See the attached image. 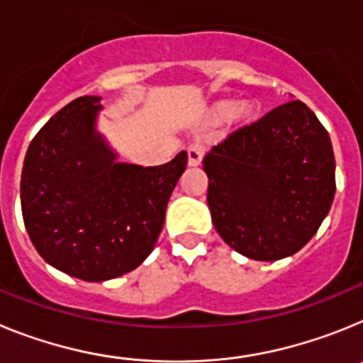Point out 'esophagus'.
<instances>
[{"label": "esophagus", "instance_id": "1", "mask_svg": "<svg viewBox=\"0 0 363 363\" xmlns=\"http://www.w3.org/2000/svg\"><path fill=\"white\" fill-rule=\"evenodd\" d=\"M201 160H203V145L201 143H192L187 149V165L198 167L201 165Z\"/></svg>", "mask_w": 363, "mask_h": 363}]
</instances>
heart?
I'll list each match as a JSON object with an SVG mask.
<instances>
[{
  "instance_id": "1",
  "label": "heart",
  "mask_w": 363,
  "mask_h": 363,
  "mask_svg": "<svg viewBox=\"0 0 363 363\" xmlns=\"http://www.w3.org/2000/svg\"><path fill=\"white\" fill-rule=\"evenodd\" d=\"M230 116L240 125H251L258 121L259 107L255 101H245V104L238 105V101H233V99H221L211 108V118L214 121H225Z\"/></svg>"
}]
</instances>
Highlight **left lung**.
I'll list each match as a JSON object with an SVG mask.
<instances>
[{"mask_svg":"<svg viewBox=\"0 0 363 363\" xmlns=\"http://www.w3.org/2000/svg\"><path fill=\"white\" fill-rule=\"evenodd\" d=\"M335 152L316 114L289 99L203 160L207 203L223 242L277 262L313 238L335 200Z\"/></svg>","mask_w":363,"mask_h":363,"instance_id":"8db88e82","label":"left lung"}]
</instances>
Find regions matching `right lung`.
Segmentation results:
<instances>
[{
	"mask_svg": "<svg viewBox=\"0 0 363 363\" xmlns=\"http://www.w3.org/2000/svg\"><path fill=\"white\" fill-rule=\"evenodd\" d=\"M99 96L57 111L30 142L21 172V213L49 265L85 281L134 271L152 252L187 152L165 165L118 162L98 130Z\"/></svg>",
	"mask_w": 363,
	"mask_h": 363,
	"instance_id": "obj_1",
	"label": "right lung"
}]
</instances>
